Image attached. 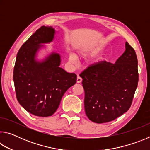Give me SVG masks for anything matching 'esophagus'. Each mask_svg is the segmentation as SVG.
<instances>
[{
    "label": "esophagus",
    "mask_w": 150,
    "mask_h": 150,
    "mask_svg": "<svg viewBox=\"0 0 150 150\" xmlns=\"http://www.w3.org/2000/svg\"><path fill=\"white\" fill-rule=\"evenodd\" d=\"M81 81H82V79H81L79 76H78L77 78V83H80Z\"/></svg>",
    "instance_id": "1"
}]
</instances>
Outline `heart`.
I'll use <instances>...</instances> for the list:
<instances>
[{
    "label": "heart",
    "mask_w": 150,
    "mask_h": 150,
    "mask_svg": "<svg viewBox=\"0 0 150 150\" xmlns=\"http://www.w3.org/2000/svg\"><path fill=\"white\" fill-rule=\"evenodd\" d=\"M79 55H81V56H82L83 57H86L88 56V55H91V54H88V53H83V52H81L79 54ZM69 62L71 63H73V64H75V63H76L77 62V60H78V58L77 57V55H76L75 54H73V53H71V54H69Z\"/></svg>",
    "instance_id": "1"
}]
</instances>
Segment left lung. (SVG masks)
<instances>
[{"instance_id": "1", "label": "left lung", "mask_w": 150, "mask_h": 150, "mask_svg": "<svg viewBox=\"0 0 150 150\" xmlns=\"http://www.w3.org/2000/svg\"><path fill=\"white\" fill-rule=\"evenodd\" d=\"M126 50L115 63L102 61L81 73L85 90V110L93 122H108L130 108L138 87V59L126 42Z\"/></svg>"}]
</instances>
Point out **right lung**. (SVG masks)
<instances>
[{"instance_id": "right-lung-1", "label": "right lung", "mask_w": 150, "mask_h": 150, "mask_svg": "<svg viewBox=\"0 0 150 150\" xmlns=\"http://www.w3.org/2000/svg\"><path fill=\"white\" fill-rule=\"evenodd\" d=\"M55 29L42 26L22 45L16 55L13 80L17 100L33 115L41 117L54 115L62 96L75 85L77 75L59 67L61 56L52 52L42 61L36 59L37 52L52 42Z\"/></svg>"}]
</instances>
